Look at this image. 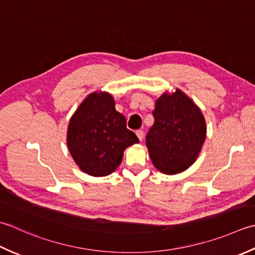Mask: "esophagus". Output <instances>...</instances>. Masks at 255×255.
I'll return each instance as SVG.
<instances>
[{
	"label": "esophagus",
	"mask_w": 255,
	"mask_h": 255,
	"mask_svg": "<svg viewBox=\"0 0 255 255\" xmlns=\"http://www.w3.org/2000/svg\"><path fill=\"white\" fill-rule=\"evenodd\" d=\"M135 133H136V136L138 137L139 141H142L143 137H144V132L142 131V129H137V131L135 132Z\"/></svg>",
	"instance_id": "esophagus-1"
}]
</instances>
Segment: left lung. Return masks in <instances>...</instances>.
Instances as JSON below:
<instances>
[{"label": "left lung", "mask_w": 255, "mask_h": 255, "mask_svg": "<svg viewBox=\"0 0 255 255\" xmlns=\"http://www.w3.org/2000/svg\"><path fill=\"white\" fill-rule=\"evenodd\" d=\"M153 116L155 122L146 135V146L155 168L166 175L188 169L206 139L207 127L201 110L176 89L157 99Z\"/></svg>", "instance_id": "obj_1"}]
</instances>
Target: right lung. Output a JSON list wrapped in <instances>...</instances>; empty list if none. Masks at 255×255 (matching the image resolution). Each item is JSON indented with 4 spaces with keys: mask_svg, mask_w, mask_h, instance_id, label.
I'll return each instance as SVG.
<instances>
[{
    "mask_svg": "<svg viewBox=\"0 0 255 255\" xmlns=\"http://www.w3.org/2000/svg\"><path fill=\"white\" fill-rule=\"evenodd\" d=\"M138 138L127 128L126 117L106 91H95L80 103L68 124L67 145L84 173L103 177L121 164L127 147Z\"/></svg>",
    "mask_w": 255,
    "mask_h": 255,
    "instance_id": "add662e5",
    "label": "right lung"
}]
</instances>
